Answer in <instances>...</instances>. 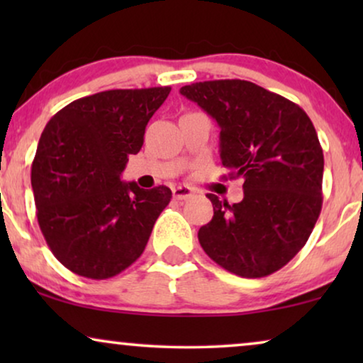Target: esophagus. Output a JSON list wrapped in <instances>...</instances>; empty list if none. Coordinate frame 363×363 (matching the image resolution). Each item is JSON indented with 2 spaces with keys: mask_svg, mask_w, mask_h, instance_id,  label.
<instances>
[{
  "mask_svg": "<svg viewBox=\"0 0 363 363\" xmlns=\"http://www.w3.org/2000/svg\"><path fill=\"white\" fill-rule=\"evenodd\" d=\"M190 196H193L191 186L180 185V186L173 188V198H177V200H186V198H190Z\"/></svg>",
  "mask_w": 363,
  "mask_h": 363,
  "instance_id": "esophagus-1",
  "label": "esophagus"
}]
</instances>
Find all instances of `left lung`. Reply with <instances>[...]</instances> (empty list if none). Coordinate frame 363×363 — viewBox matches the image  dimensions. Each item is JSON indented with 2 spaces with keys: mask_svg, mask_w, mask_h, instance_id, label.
Instances as JSON below:
<instances>
[{
  "mask_svg": "<svg viewBox=\"0 0 363 363\" xmlns=\"http://www.w3.org/2000/svg\"><path fill=\"white\" fill-rule=\"evenodd\" d=\"M180 94L215 118L223 167L245 178L240 203L206 195L215 215L198 231L201 247L236 276L279 271L320 215L324 153L311 118L297 104L240 79L196 82Z\"/></svg>",
  "mask_w": 363,
  "mask_h": 363,
  "instance_id": "8db88e82",
  "label": "left lung"
}]
</instances>
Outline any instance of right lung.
Wrapping results in <instances>:
<instances>
[{"label": "right lung", "mask_w": 363, "mask_h": 363, "mask_svg": "<svg viewBox=\"0 0 363 363\" xmlns=\"http://www.w3.org/2000/svg\"><path fill=\"white\" fill-rule=\"evenodd\" d=\"M172 87L116 89L77 99L44 128L31 168L38 223L62 266L89 279L127 269L145 250L172 190L122 182L145 127Z\"/></svg>", "instance_id": "obj_1"}]
</instances>
